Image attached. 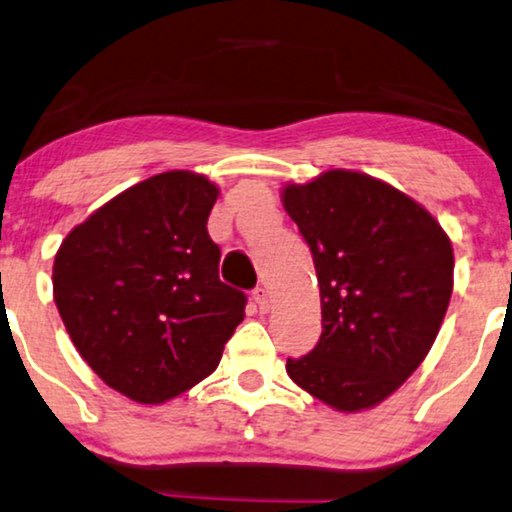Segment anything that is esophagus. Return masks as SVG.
Here are the masks:
<instances>
[{"label":"esophagus","instance_id":"34e87169","mask_svg":"<svg viewBox=\"0 0 512 512\" xmlns=\"http://www.w3.org/2000/svg\"><path fill=\"white\" fill-rule=\"evenodd\" d=\"M252 300L257 302V307H260V312H269V307H271V295H269L267 288L257 286L255 290H252Z\"/></svg>","mask_w":512,"mask_h":512}]
</instances>
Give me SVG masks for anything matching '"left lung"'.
<instances>
[{
  "label": "left lung",
  "instance_id": "8db88e82",
  "mask_svg": "<svg viewBox=\"0 0 512 512\" xmlns=\"http://www.w3.org/2000/svg\"><path fill=\"white\" fill-rule=\"evenodd\" d=\"M281 198L312 250L323 326L286 371L335 411L371 409L437 338L454 290L449 236L423 205L361 172L328 170Z\"/></svg>",
  "mask_w": 512,
  "mask_h": 512
}]
</instances>
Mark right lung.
Masks as SVG:
<instances>
[{
    "label": "right lung",
    "mask_w": 512,
    "mask_h": 512,
    "mask_svg": "<svg viewBox=\"0 0 512 512\" xmlns=\"http://www.w3.org/2000/svg\"><path fill=\"white\" fill-rule=\"evenodd\" d=\"M219 189L172 170L108 200L66 236L54 302L80 357L113 390L163 404L208 378L245 316L219 281L208 217Z\"/></svg>",
    "instance_id": "add662e5"
}]
</instances>
